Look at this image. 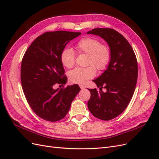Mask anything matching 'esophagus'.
Returning <instances> with one entry per match:
<instances>
[{
    "instance_id": "esophagus-1",
    "label": "esophagus",
    "mask_w": 159,
    "mask_h": 159,
    "mask_svg": "<svg viewBox=\"0 0 159 159\" xmlns=\"http://www.w3.org/2000/svg\"><path fill=\"white\" fill-rule=\"evenodd\" d=\"M80 88H81V89H84L85 88V86L83 85H80Z\"/></svg>"
}]
</instances>
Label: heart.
I'll list each match as a JSON object with an SVG mask.
<instances>
[{
  "label": "heart",
  "instance_id": "obj_1",
  "mask_svg": "<svg viewBox=\"0 0 159 159\" xmlns=\"http://www.w3.org/2000/svg\"><path fill=\"white\" fill-rule=\"evenodd\" d=\"M80 54H88L87 65L85 68H77L68 73V78L72 83L84 84L88 80L93 78L96 74V68L103 70L106 68L111 59V52L109 48L93 37H85L81 39L76 45ZM75 54L71 48L66 47L62 50L60 60L65 68H71L75 64ZM93 66H92V65Z\"/></svg>",
  "mask_w": 159,
  "mask_h": 159
}]
</instances>
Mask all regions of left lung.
<instances>
[{
  "mask_svg": "<svg viewBox=\"0 0 159 159\" xmlns=\"http://www.w3.org/2000/svg\"><path fill=\"white\" fill-rule=\"evenodd\" d=\"M87 34L100 36L110 48L111 59L107 69L93 80L99 91L89 89L91 98L88 102L93 116L109 121L122 113L133 97L137 81V61L129 42L116 30L94 28Z\"/></svg>",
  "mask_w": 159,
  "mask_h": 159,
  "instance_id": "8db88e82",
  "label": "left lung"
}]
</instances>
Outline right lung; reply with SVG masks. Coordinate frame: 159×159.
<instances>
[{
    "instance_id": "right-lung-1",
    "label": "right lung",
    "mask_w": 159,
    "mask_h": 159,
    "mask_svg": "<svg viewBox=\"0 0 159 159\" xmlns=\"http://www.w3.org/2000/svg\"><path fill=\"white\" fill-rule=\"evenodd\" d=\"M80 34L81 32L68 31L44 33L32 43L22 58L23 91L34 112L46 121L63 119L81 90L77 84L64 89L53 88L56 84H66L60 55L66 44Z\"/></svg>"
}]
</instances>
